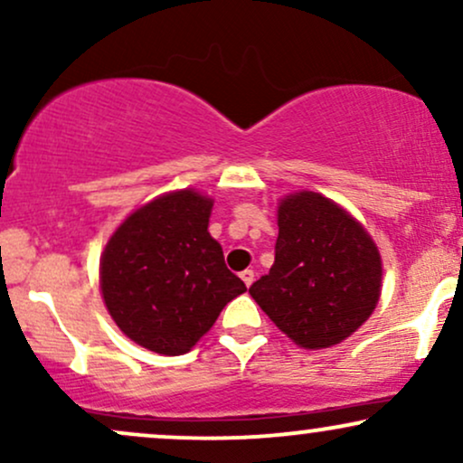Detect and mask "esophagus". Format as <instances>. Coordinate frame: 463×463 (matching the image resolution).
Wrapping results in <instances>:
<instances>
[{
  "label": "esophagus",
  "mask_w": 463,
  "mask_h": 463,
  "mask_svg": "<svg viewBox=\"0 0 463 463\" xmlns=\"http://www.w3.org/2000/svg\"><path fill=\"white\" fill-rule=\"evenodd\" d=\"M239 276H241V280H243V283H246V287L252 285V280H254V272H252V269H243V272L239 274Z\"/></svg>",
  "instance_id": "esophagus-1"
}]
</instances>
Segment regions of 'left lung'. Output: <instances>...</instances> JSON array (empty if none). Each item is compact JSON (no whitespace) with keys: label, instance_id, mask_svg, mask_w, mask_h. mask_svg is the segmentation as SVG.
<instances>
[{"label":"left lung","instance_id":"obj_1","mask_svg":"<svg viewBox=\"0 0 463 463\" xmlns=\"http://www.w3.org/2000/svg\"><path fill=\"white\" fill-rule=\"evenodd\" d=\"M276 222L274 265L250 296L296 346L342 344L379 305V246L342 204L309 189L283 195Z\"/></svg>","mask_w":463,"mask_h":463}]
</instances>
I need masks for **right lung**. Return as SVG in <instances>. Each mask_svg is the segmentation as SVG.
Instances as JSON below:
<instances>
[{
  "label": "right lung",
  "mask_w": 463,
  "mask_h": 463,
  "mask_svg": "<svg viewBox=\"0 0 463 463\" xmlns=\"http://www.w3.org/2000/svg\"><path fill=\"white\" fill-rule=\"evenodd\" d=\"M213 198L176 189L141 204L115 228L99 257L106 311L152 353H189L246 285L211 237Z\"/></svg>",
  "instance_id": "1"
}]
</instances>
